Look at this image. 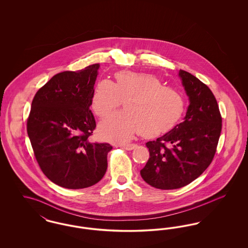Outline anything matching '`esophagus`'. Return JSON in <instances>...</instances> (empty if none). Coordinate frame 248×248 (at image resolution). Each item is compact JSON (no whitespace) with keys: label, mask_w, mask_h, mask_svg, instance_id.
Returning a JSON list of instances; mask_svg holds the SVG:
<instances>
[{"label":"esophagus","mask_w":248,"mask_h":248,"mask_svg":"<svg viewBox=\"0 0 248 248\" xmlns=\"http://www.w3.org/2000/svg\"><path fill=\"white\" fill-rule=\"evenodd\" d=\"M136 147H137V144H126V145H124V146H123V148H124V150H126V151H132V150H134Z\"/></svg>","instance_id":"obj_1"}]
</instances>
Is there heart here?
I'll use <instances>...</instances> for the list:
<instances>
[{
    "mask_svg": "<svg viewBox=\"0 0 248 248\" xmlns=\"http://www.w3.org/2000/svg\"><path fill=\"white\" fill-rule=\"evenodd\" d=\"M116 83L101 80L91 98L94 113L105 118L124 100V109L100 123L99 134L112 143L129 141L140 132L154 138L174 127L185 108L183 95L172 87L164 86L158 77L146 72L120 71Z\"/></svg>",
    "mask_w": 248,
    "mask_h": 248,
    "instance_id": "heart-1",
    "label": "heart"
}]
</instances>
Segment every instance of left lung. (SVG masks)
I'll return each mask as SVG.
<instances>
[{
    "mask_svg": "<svg viewBox=\"0 0 248 248\" xmlns=\"http://www.w3.org/2000/svg\"><path fill=\"white\" fill-rule=\"evenodd\" d=\"M189 105L184 121L156 140L146 143L150 158L142 178L161 189L184 187L200 177L216 154L222 119L212 91L187 71H178Z\"/></svg>",
    "mask_w": 248,
    "mask_h": 248,
    "instance_id": "obj_1",
    "label": "left lung"
}]
</instances>
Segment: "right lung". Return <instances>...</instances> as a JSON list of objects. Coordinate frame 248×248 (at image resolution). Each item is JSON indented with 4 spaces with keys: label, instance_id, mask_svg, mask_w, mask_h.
Returning a JSON list of instances; mask_svg holds the SVG:
<instances>
[{
    "label": "right lung",
    "instance_id": "1",
    "mask_svg": "<svg viewBox=\"0 0 248 248\" xmlns=\"http://www.w3.org/2000/svg\"><path fill=\"white\" fill-rule=\"evenodd\" d=\"M99 64L63 71L40 88L32 100L27 131L44 174L66 189L87 188L104 177L112 147L91 143L95 128L90 109Z\"/></svg>",
    "mask_w": 248,
    "mask_h": 248
}]
</instances>
